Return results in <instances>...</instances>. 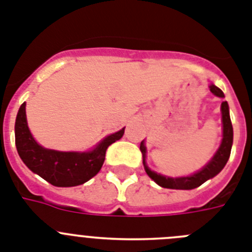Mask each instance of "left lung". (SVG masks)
<instances>
[{"instance_id": "1", "label": "left lung", "mask_w": 252, "mask_h": 252, "mask_svg": "<svg viewBox=\"0 0 252 252\" xmlns=\"http://www.w3.org/2000/svg\"><path fill=\"white\" fill-rule=\"evenodd\" d=\"M211 88V92L213 94H216L217 97H221L223 98L224 94L218 87L211 84L209 86ZM221 111H222V124H223V139H222L221 146L218 149L217 153L215 154V157L212 158V160L204 166L202 170H199L195 174L190 175V177H182V178H166L164 175H160L155 171H151L148 168L145 162V157H146V148L144 145V141L141 142L140 145V150L142 153V158H144V168L145 171L148 173L149 177L155 182L157 184H159L162 188H169V189H194L197 187L202 186L204 182H207L208 179L213 178L215 175H217L222 169L226 165L227 160L230 158L231 154V148H232V141H233V128L232 124H231L230 119V111H228V104L226 101L222 102L221 104Z\"/></svg>"}]
</instances>
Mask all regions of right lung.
<instances>
[{"label": "right lung", "instance_id": "obj_1", "mask_svg": "<svg viewBox=\"0 0 252 252\" xmlns=\"http://www.w3.org/2000/svg\"><path fill=\"white\" fill-rule=\"evenodd\" d=\"M26 103H22L15 124V142L20 158L35 174L55 187H75L86 183L94 177L103 165L107 148L120 140L125 128L102 140L90 153H64L44 149L28 127L25 112Z\"/></svg>", "mask_w": 252, "mask_h": 252}]
</instances>
